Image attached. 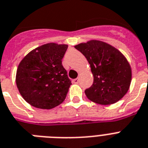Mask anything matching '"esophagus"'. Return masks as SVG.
<instances>
[{"label": "esophagus", "instance_id": "obj_1", "mask_svg": "<svg viewBox=\"0 0 148 148\" xmlns=\"http://www.w3.org/2000/svg\"><path fill=\"white\" fill-rule=\"evenodd\" d=\"M73 82H74V84H78V83H79V78H76V79H74V80H73Z\"/></svg>", "mask_w": 148, "mask_h": 148}]
</instances>
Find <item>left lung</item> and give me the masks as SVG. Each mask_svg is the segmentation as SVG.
<instances>
[{"mask_svg":"<svg viewBox=\"0 0 148 148\" xmlns=\"http://www.w3.org/2000/svg\"><path fill=\"white\" fill-rule=\"evenodd\" d=\"M74 48L84 55L93 75V83L85 90L90 100L101 105L116 103L128 92L132 80L131 66L118 49L98 40L80 43Z\"/></svg>","mask_w":148,"mask_h":148,"instance_id":"obj_1","label":"left lung"}]
</instances>
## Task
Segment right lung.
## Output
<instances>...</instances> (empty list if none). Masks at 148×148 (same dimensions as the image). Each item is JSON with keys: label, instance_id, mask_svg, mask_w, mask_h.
<instances>
[{"label": "right lung", "instance_id": "add662e5", "mask_svg": "<svg viewBox=\"0 0 148 148\" xmlns=\"http://www.w3.org/2000/svg\"><path fill=\"white\" fill-rule=\"evenodd\" d=\"M67 49L68 45L48 43L33 49L20 62L16 83L31 106L50 109L65 99L71 85L62 62Z\"/></svg>", "mask_w": 148, "mask_h": 148}]
</instances>
